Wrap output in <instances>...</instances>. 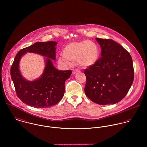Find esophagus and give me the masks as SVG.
Wrapping results in <instances>:
<instances>
[{
	"label": "esophagus",
	"mask_w": 147,
	"mask_h": 147,
	"mask_svg": "<svg viewBox=\"0 0 147 147\" xmlns=\"http://www.w3.org/2000/svg\"><path fill=\"white\" fill-rule=\"evenodd\" d=\"M79 72H80V70H79V69H75V70H74L73 71H72V74H74V75H75V74H78V73H79Z\"/></svg>",
	"instance_id": "esophagus-1"
}]
</instances>
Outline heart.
I'll return each instance as SVG.
<instances>
[{
    "instance_id": "1",
    "label": "heart",
    "mask_w": 147,
    "mask_h": 147,
    "mask_svg": "<svg viewBox=\"0 0 147 147\" xmlns=\"http://www.w3.org/2000/svg\"><path fill=\"white\" fill-rule=\"evenodd\" d=\"M100 58V50L98 46L89 40L73 42L65 45L62 50V56L58 58V62L61 65H70L71 62H78L84 68L93 66Z\"/></svg>"
}]
</instances>
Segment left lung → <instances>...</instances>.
Returning a JSON list of instances; mask_svg holds the SVG:
<instances>
[{"instance_id": "left-lung-1", "label": "left lung", "mask_w": 147, "mask_h": 147, "mask_svg": "<svg viewBox=\"0 0 147 147\" xmlns=\"http://www.w3.org/2000/svg\"><path fill=\"white\" fill-rule=\"evenodd\" d=\"M96 40L101 46V57L84 70L85 93L97 104H115L126 96L133 83L132 59L126 49L113 40Z\"/></svg>"}]
</instances>
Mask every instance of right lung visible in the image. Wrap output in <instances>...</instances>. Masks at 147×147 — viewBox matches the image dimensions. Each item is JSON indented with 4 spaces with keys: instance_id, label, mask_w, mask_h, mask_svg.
I'll list each match as a JSON object with an SVG mask.
<instances>
[{
    "instance_id": "1",
    "label": "right lung",
    "mask_w": 147,
    "mask_h": 147,
    "mask_svg": "<svg viewBox=\"0 0 147 147\" xmlns=\"http://www.w3.org/2000/svg\"><path fill=\"white\" fill-rule=\"evenodd\" d=\"M55 41L38 42L21 49L16 54L11 68V76L18 97L26 105L36 108H46L58 104L63 98L65 82L71 70H58L53 64L55 60ZM27 52L36 53L48 58L42 76L33 81L25 80L19 70L21 57Z\"/></svg>"
}]
</instances>
